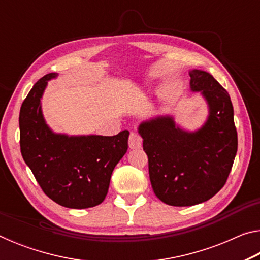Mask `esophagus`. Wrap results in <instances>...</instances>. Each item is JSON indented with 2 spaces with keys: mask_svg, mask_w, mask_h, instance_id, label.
I'll use <instances>...</instances> for the list:
<instances>
[{
  "mask_svg": "<svg viewBox=\"0 0 260 260\" xmlns=\"http://www.w3.org/2000/svg\"><path fill=\"white\" fill-rule=\"evenodd\" d=\"M141 143H142V139L141 136L136 133V132H131L129 139H128V146L131 149H139L141 148Z\"/></svg>",
  "mask_w": 260,
  "mask_h": 260,
  "instance_id": "34e87169",
  "label": "esophagus"
}]
</instances>
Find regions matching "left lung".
Returning a JSON list of instances; mask_svg holds the SVG:
<instances>
[{
  "mask_svg": "<svg viewBox=\"0 0 260 260\" xmlns=\"http://www.w3.org/2000/svg\"><path fill=\"white\" fill-rule=\"evenodd\" d=\"M190 88L208 101L204 126L189 133L172 117H157L139 127L148 156L153 192L172 206H191L213 197L231 173L237 151V132L230 94L210 73L190 72Z\"/></svg>",
  "mask_w": 260,
  "mask_h": 260,
  "instance_id": "obj_1",
  "label": "left lung"
}]
</instances>
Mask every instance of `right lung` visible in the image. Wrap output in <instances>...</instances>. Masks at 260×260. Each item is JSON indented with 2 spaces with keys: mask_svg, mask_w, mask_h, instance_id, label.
<instances>
[{
  "mask_svg": "<svg viewBox=\"0 0 260 260\" xmlns=\"http://www.w3.org/2000/svg\"><path fill=\"white\" fill-rule=\"evenodd\" d=\"M56 76L42 77L21 104V156L50 200L70 209L93 208L107 196L113 169L128 148L129 132L113 136L52 133L40 102L47 81Z\"/></svg>",
  "mask_w": 260,
  "mask_h": 260,
  "instance_id": "right-lung-1",
  "label": "right lung"
}]
</instances>
